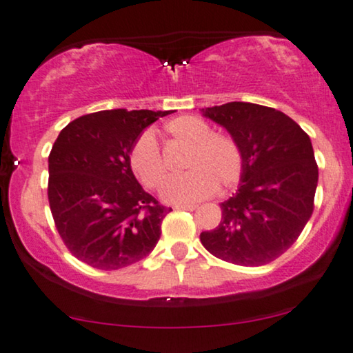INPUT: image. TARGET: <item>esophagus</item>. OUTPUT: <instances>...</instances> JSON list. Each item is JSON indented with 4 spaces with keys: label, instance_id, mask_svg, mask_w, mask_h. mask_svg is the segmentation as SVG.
<instances>
[{
    "label": "esophagus",
    "instance_id": "34e87169",
    "mask_svg": "<svg viewBox=\"0 0 353 353\" xmlns=\"http://www.w3.org/2000/svg\"><path fill=\"white\" fill-rule=\"evenodd\" d=\"M196 208V205L190 203V205H174V210H185V211H194Z\"/></svg>",
    "mask_w": 353,
    "mask_h": 353
}]
</instances>
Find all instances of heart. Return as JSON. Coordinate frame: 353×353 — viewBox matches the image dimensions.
Listing matches in <instances>:
<instances>
[{"mask_svg": "<svg viewBox=\"0 0 353 353\" xmlns=\"http://www.w3.org/2000/svg\"><path fill=\"white\" fill-rule=\"evenodd\" d=\"M164 134L185 143L182 166L189 171L174 177L164 187L163 199L172 203H190L225 192L241 181L243 150L228 132H211L210 124L196 116H177L163 125ZM129 166L135 177L150 190H158L168 179V164L157 139L145 132L129 150Z\"/></svg>", "mask_w": 353, "mask_h": 353, "instance_id": "1", "label": "heart"}]
</instances>
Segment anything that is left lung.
Instances as JSON below:
<instances>
[{
    "label": "left lung",
    "mask_w": 353,
    "mask_h": 353,
    "mask_svg": "<svg viewBox=\"0 0 353 353\" xmlns=\"http://www.w3.org/2000/svg\"><path fill=\"white\" fill-rule=\"evenodd\" d=\"M203 114L239 140L242 184L221 203V223L200 234L211 255L241 266L274 261L302 234L314 208L318 164L308 134L283 111L243 101Z\"/></svg>",
    "instance_id": "obj_1"
}]
</instances>
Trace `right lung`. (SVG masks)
Listing matches in <instances>:
<instances>
[{
	"mask_svg": "<svg viewBox=\"0 0 353 353\" xmlns=\"http://www.w3.org/2000/svg\"><path fill=\"white\" fill-rule=\"evenodd\" d=\"M169 111H98L61 130L48 157V201L59 237L97 270H121L153 250L171 208L129 166L140 132Z\"/></svg>",
	"mask_w": 353,
	"mask_h": 353,
	"instance_id": "obj_1",
	"label": "right lung"
}]
</instances>
